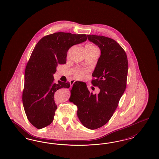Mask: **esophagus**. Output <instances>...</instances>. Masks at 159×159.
Masks as SVG:
<instances>
[{"label":"esophagus","mask_w":159,"mask_h":159,"mask_svg":"<svg viewBox=\"0 0 159 159\" xmlns=\"http://www.w3.org/2000/svg\"><path fill=\"white\" fill-rule=\"evenodd\" d=\"M75 80H71V81H70V85H71V86H72L73 85V84L75 83Z\"/></svg>","instance_id":"esophagus-1"}]
</instances>
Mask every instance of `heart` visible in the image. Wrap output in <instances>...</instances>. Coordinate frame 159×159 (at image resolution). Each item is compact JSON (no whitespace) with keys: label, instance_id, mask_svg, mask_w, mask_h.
<instances>
[{"label":"heart","instance_id":"heart-1","mask_svg":"<svg viewBox=\"0 0 159 159\" xmlns=\"http://www.w3.org/2000/svg\"><path fill=\"white\" fill-rule=\"evenodd\" d=\"M88 46H93L89 45H88ZM86 71L81 70H77V71H76V72L75 73V75L76 76V77L78 78V79H82L86 76Z\"/></svg>","mask_w":159,"mask_h":159}]
</instances>
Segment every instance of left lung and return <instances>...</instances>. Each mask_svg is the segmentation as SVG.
Instances as JSON below:
<instances>
[{
  "label": "left lung",
  "instance_id": "obj_1",
  "mask_svg": "<svg viewBox=\"0 0 159 159\" xmlns=\"http://www.w3.org/2000/svg\"><path fill=\"white\" fill-rule=\"evenodd\" d=\"M88 40L101 50L91 83L99 89L93 94L86 84H73L70 101L77 106V116L84 126L99 128L110 120L126 87L128 61L126 53L117 42L103 36L88 34Z\"/></svg>",
  "mask_w": 159,
  "mask_h": 159
}]
</instances>
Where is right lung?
Wrapping results in <instances>:
<instances>
[{"label":"right lung","mask_w":159,"mask_h":159,"mask_svg":"<svg viewBox=\"0 0 159 159\" xmlns=\"http://www.w3.org/2000/svg\"><path fill=\"white\" fill-rule=\"evenodd\" d=\"M86 39L84 34L58 32L42 38L34 47L25 70L23 103L29 121L35 128H43L53 121L57 108L54 94L70 86L69 82L54 83L53 75L59 64L66 63L68 49Z\"/></svg>","instance_id":"1"}]
</instances>
